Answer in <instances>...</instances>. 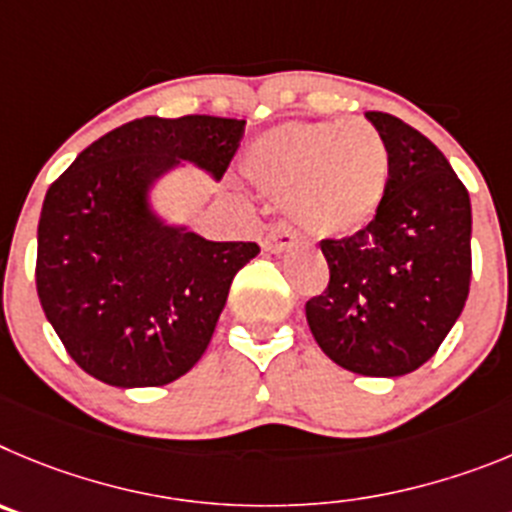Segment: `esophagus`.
Segmentation results:
<instances>
[{
    "mask_svg": "<svg viewBox=\"0 0 512 512\" xmlns=\"http://www.w3.org/2000/svg\"><path fill=\"white\" fill-rule=\"evenodd\" d=\"M293 245H296V237L288 227L270 229V234L262 239V250L270 252V255H283V252L293 250Z\"/></svg>",
    "mask_w": 512,
    "mask_h": 512,
    "instance_id": "esophagus-1",
    "label": "esophagus"
}]
</instances>
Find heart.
I'll list each match as a JSON object with an SVG mask.
<instances>
[{"mask_svg": "<svg viewBox=\"0 0 512 512\" xmlns=\"http://www.w3.org/2000/svg\"><path fill=\"white\" fill-rule=\"evenodd\" d=\"M242 173L260 193L285 199L298 232L334 239L377 216L388 193L390 153L380 132L362 119L283 122L252 140Z\"/></svg>", "mask_w": 512, "mask_h": 512, "instance_id": "1", "label": "heart"}]
</instances>
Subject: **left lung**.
I'll list each match as a JSON object with an SVG mask.
<instances>
[{
	"mask_svg": "<svg viewBox=\"0 0 512 512\" xmlns=\"http://www.w3.org/2000/svg\"><path fill=\"white\" fill-rule=\"evenodd\" d=\"M365 117L388 145V193L362 232L321 242L329 285L306 321L344 370L400 377L434 357L467 301L472 204L428 137L393 114Z\"/></svg>",
	"mask_w": 512,
	"mask_h": 512,
	"instance_id": "1",
	"label": "left lung"
}]
</instances>
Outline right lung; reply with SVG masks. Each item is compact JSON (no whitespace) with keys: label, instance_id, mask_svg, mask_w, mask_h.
I'll return each mask as SVG.
<instances>
[{"label":"right lung","instance_id":"obj_1","mask_svg":"<svg viewBox=\"0 0 512 512\" xmlns=\"http://www.w3.org/2000/svg\"><path fill=\"white\" fill-rule=\"evenodd\" d=\"M245 119L142 117L91 142L48 188L38 296L78 367L114 388L186 375L211 342L229 285L260 252L168 222L155 188L193 165L222 181Z\"/></svg>","mask_w":512,"mask_h":512}]
</instances>
